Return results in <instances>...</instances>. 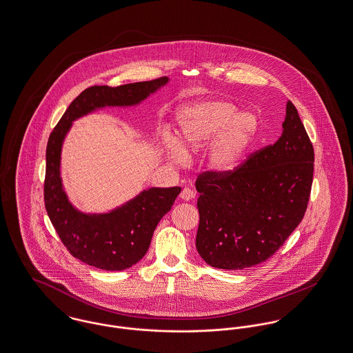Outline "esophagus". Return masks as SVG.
Returning <instances> with one entry per match:
<instances>
[{
  "mask_svg": "<svg viewBox=\"0 0 353 353\" xmlns=\"http://www.w3.org/2000/svg\"><path fill=\"white\" fill-rule=\"evenodd\" d=\"M196 197V193L192 190V189H189V188H184L183 190H181V193H180V199H183L184 201H190V200H193Z\"/></svg>",
  "mask_w": 353,
  "mask_h": 353,
  "instance_id": "1",
  "label": "esophagus"
}]
</instances>
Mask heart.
Wrapping results in <instances>:
<instances>
[{
  "mask_svg": "<svg viewBox=\"0 0 353 353\" xmlns=\"http://www.w3.org/2000/svg\"><path fill=\"white\" fill-rule=\"evenodd\" d=\"M237 112L227 100H208L189 105L177 113L179 141H166V152L177 163L185 160L184 152H197L209 144L208 165L217 173H227L239 165L244 152L256 136L259 121L250 112Z\"/></svg>",
  "mask_w": 353,
  "mask_h": 353,
  "instance_id": "1",
  "label": "heart"
}]
</instances>
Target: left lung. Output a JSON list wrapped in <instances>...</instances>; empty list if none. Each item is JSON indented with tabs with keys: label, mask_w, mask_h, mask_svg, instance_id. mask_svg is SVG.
<instances>
[{
	"label": "left lung",
	"mask_w": 353,
	"mask_h": 353,
	"mask_svg": "<svg viewBox=\"0 0 353 353\" xmlns=\"http://www.w3.org/2000/svg\"><path fill=\"white\" fill-rule=\"evenodd\" d=\"M314 152L297 109L287 103L283 134L227 173L199 174L196 248L210 267L245 270L268 260L301 223Z\"/></svg>",
	"instance_id": "8db88e82"
}]
</instances>
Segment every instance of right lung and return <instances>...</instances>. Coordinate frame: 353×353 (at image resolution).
<instances>
[{
    "instance_id": "obj_1",
    "label": "right lung",
    "mask_w": 353,
    "mask_h": 353,
    "mask_svg": "<svg viewBox=\"0 0 353 353\" xmlns=\"http://www.w3.org/2000/svg\"><path fill=\"white\" fill-rule=\"evenodd\" d=\"M168 77L120 86L96 85L69 105L46 145L43 201L48 216L69 253L85 264L105 270L130 268L145 256L153 232L170 210L181 188H150L104 214H85L68 201L60 177L61 145L72 121L104 106H129L145 100Z\"/></svg>"
}]
</instances>
